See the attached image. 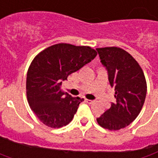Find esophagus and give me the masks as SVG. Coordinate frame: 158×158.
Returning <instances> with one entry per match:
<instances>
[{
  "label": "esophagus",
  "instance_id": "1",
  "mask_svg": "<svg viewBox=\"0 0 158 158\" xmlns=\"http://www.w3.org/2000/svg\"><path fill=\"white\" fill-rule=\"evenodd\" d=\"M85 102L86 103H88V104H92V103H94V101H93V100H88V99H85Z\"/></svg>",
  "mask_w": 158,
  "mask_h": 158
}]
</instances>
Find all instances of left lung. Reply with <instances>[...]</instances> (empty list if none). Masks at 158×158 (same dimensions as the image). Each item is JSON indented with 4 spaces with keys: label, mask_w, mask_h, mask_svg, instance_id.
I'll list each match as a JSON object with an SVG mask.
<instances>
[{
    "label": "left lung",
    "mask_w": 158,
    "mask_h": 158,
    "mask_svg": "<svg viewBox=\"0 0 158 158\" xmlns=\"http://www.w3.org/2000/svg\"><path fill=\"white\" fill-rule=\"evenodd\" d=\"M96 50L116 99L109 109L97 118V123L102 128L119 130L128 126L141 112L147 93L145 77L138 63L126 51L118 47Z\"/></svg>",
    "instance_id": "left-lung-1"
}]
</instances>
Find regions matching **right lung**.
Segmentation results:
<instances>
[{
	"label": "right lung",
	"instance_id": "add662e5",
	"mask_svg": "<svg viewBox=\"0 0 158 158\" xmlns=\"http://www.w3.org/2000/svg\"><path fill=\"white\" fill-rule=\"evenodd\" d=\"M96 56L97 52L89 46L57 44L34 58L27 73V99L30 108L44 124L56 128L72 122L84 99L63 92V81Z\"/></svg>",
	"mask_w": 158,
	"mask_h": 158
}]
</instances>
